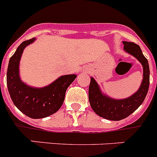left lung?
I'll use <instances>...</instances> for the list:
<instances>
[{"label": "left lung", "instance_id": "1", "mask_svg": "<svg viewBox=\"0 0 157 157\" xmlns=\"http://www.w3.org/2000/svg\"><path fill=\"white\" fill-rule=\"evenodd\" d=\"M124 49L138 59L143 66V80L134 95L123 100H114L103 95L98 83L91 78L89 87V101L96 114L106 120L119 121L125 119L142 104L149 86V67L148 60L141 52L139 45L134 42L123 41Z\"/></svg>", "mask_w": 157, "mask_h": 157}]
</instances>
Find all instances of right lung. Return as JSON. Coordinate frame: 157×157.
<instances>
[{
  "instance_id": "1",
  "label": "right lung",
  "mask_w": 157,
  "mask_h": 157,
  "mask_svg": "<svg viewBox=\"0 0 157 157\" xmlns=\"http://www.w3.org/2000/svg\"><path fill=\"white\" fill-rule=\"evenodd\" d=\"M34 38L20 44L9 60L7 71V86L10 97L19 111L32 119H41L57 112L64 101L67 89L77 75H67L59 77L48 86L41 89L27 86L19 76V64L24 48Z\"/></svg>"
}]
</instances>
